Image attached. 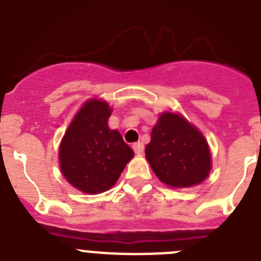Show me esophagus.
Segmentation results:
<instances>
[{
	"label": "esophagus",
	"mask_w": 261,
	"mask_h": 261,
	"mask_svg": "<svg viewBox=\"0 0 261 261\" xmlns=\"http://www.w3.org/2000/svg\"><path fill=\"white\" fill-rule=\"evenodd\" d=\"M133 150H135L136 154H142V151H144V145H142V142H135V144L132 145Z\"/></svg>",
	"instance_id": "34e87169"
}]
</instances>
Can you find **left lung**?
<instances>
[{
	"label": "left lung",
	"instance_id": "left-lung-1",
	"mask_svg": "<svg viewBox=\"0 0 261 261\" xmlns=\"http://www.w3.org/2000/svg\"><path fill=\"white\" fill-rule=\"evenodd\" d=\"M145 155L159 180L174 188L197 186L212 170L211 151L202 133L174 112L159 116Z\"/></svg>",
	"mask_w": 261,
	"mask_h": 261
}]
</instances>
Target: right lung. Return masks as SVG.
<instances>
[{"label":"right lung","mask_w":261,"mask_h":261,"mask_svg":"<svg viewBox=\"0 0 261 261\" xmlns=\"http://www.w3.org/2000/svg\"><path fill=\"white\" fill-rule=\"evenodd\" d=\"M111 112L107 102L90 99L61 140L60 168L81 192L96 195L110 190L135 155L119 130L108 128Z\"/></svg>","instance_id":"add662e5"}]
</instances>
